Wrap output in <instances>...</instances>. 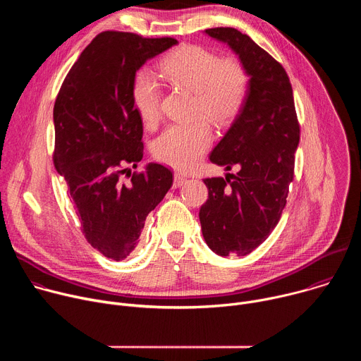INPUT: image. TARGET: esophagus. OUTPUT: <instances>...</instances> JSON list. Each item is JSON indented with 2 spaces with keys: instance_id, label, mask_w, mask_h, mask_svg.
<instances>
[{
  "instance_id": "obj_1",
  "label": "esophagus",
  "mask_w": 361,
  "mask_h": 361,
  "mask_svg": "<svg viewBox=\"0 0 361 361\" xmlns=\"http://www.w3.org/2000/svg\"><path fill=\"white\" fill-rule=\"evenodd\" d=\"M185 181H187V177H184L183 174L176 173V174H174V183H173V187H174V188H178V187H181Z\"/></svg>"
}]
</instances>
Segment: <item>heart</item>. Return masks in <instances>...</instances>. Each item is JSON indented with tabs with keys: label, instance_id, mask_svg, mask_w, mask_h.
I'll use <instances>...</instances> for the list:
<instances>
[{
	"label": "heart",
	"instance_id": "1",
	"mask_svg": "<svg viewBox=\"0 0 361 361\" xmlns=\"http://www.w3.org/2000/svg\"><path fill=\"white\" fill-rule=\"evenodd\" d=\"M173 85L194 92L192 114L216 126L233 123L243 111L250 91V75L235 59H220L200 45H184L160 64ZM161 85L151 73L140 71L133 81L131 98L142 124L154 126L161 114ZM213 133L204 120L167 127L152 144V156L177 170L192 169L210 147Z\"/></svg>",
	"mask_w": 361,
	"mask_h": 361
}]
</instances>
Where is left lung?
<instances>
[{
  "label": "left lung",
  "instance_id": "left-lung-1",
  "mask_svg": "<svg viewBox=\"0 0 361 361\" xmlns=\"http://www.w3.org/2000/svg\"><path fill=\"white\" fill-rule=\"evenodd\" d=\"M226 42L250 75L245 106L214 147L210 161L237 174L204 178L202 237L219 255H247L271 234L286 207L300 141L293 88L283 66L235 28L204 31Z\"/></svg>",
  "mask_w": 361,
  "mask_h": 361
}]
</instances>
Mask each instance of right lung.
<instances>
[{"instance_id": "1", "label": "right lung", "mask_w": 361, "mask_h": 361, "mask_svg": "<svg viewBox=\"0 0 361 361\" xmlns=\"http://www.w3.org/2000/svg\"><path fill=\"white\" fill-rule=\"evenodd\" d=\"M178 41L134 32L98 34L68 71L54 104V167L66 180L87 241L124 260L137 247L145 217L173 185V173L151 163L121 180L142 159V121L131 87L144 63Z\"/></svg>"}]
</instances>
